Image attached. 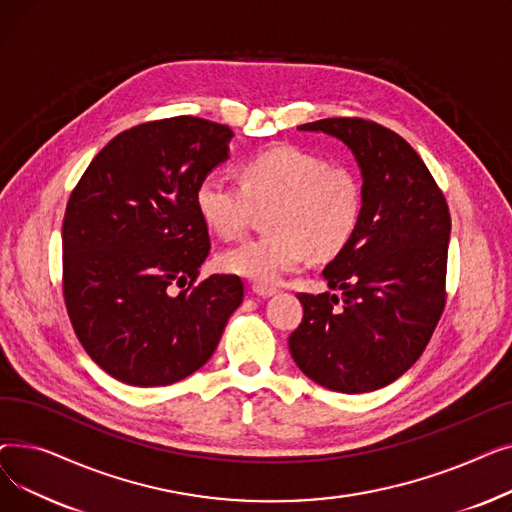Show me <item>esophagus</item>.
Here are the masks:
<instances>
[{
	"label": "esophagus",
	"mask_w": 512,
	"mask_h": 512,
	"mask_svg": "<svg viewBox=\"0 0 512 512\" xmlns=\"http://www.w3.org/2000/svg\"><path fill=\"white\" fill-rule=\"evenodd\" d=\"M253 292L257 294V297L267 299V297H274V294L278 292V288L276 286H267V284H253Z\"/></svg>",
	"instance_id": "esophagus-1"
}]
</instances>
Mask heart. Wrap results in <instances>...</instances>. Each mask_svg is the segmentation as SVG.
<instances>
[{"label": "heart", "instance_id": "heart-1", "mask_svg": "<svg viewBox=\"0 0 512 512\" xmlns=\"http://www.w3.org/2000/svg\"><path fill=\"white\" fill-rule=\"evenodd\" d=\"M267 232L220 255L222 270L257 284H276L307 257L340 253L357 232L363 195L359 180L299 147H274L249 157L240 182L207 174L195 188L201 222L222 238H238L257 207H270Z\"/></svg>", "mask_w": 512, "mask_h": 512}]
</instances>
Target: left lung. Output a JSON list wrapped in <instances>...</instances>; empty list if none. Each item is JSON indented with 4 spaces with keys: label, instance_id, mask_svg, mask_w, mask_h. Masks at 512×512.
<instances>
[{
    "label": "left lung",
    "instance_id": "left-lung-1",
    "mask_svg": "<svg viewBox=\"0 0 512 512\" xmlns=\"http://www.w3.org/2000/svg\"><path fill=\"white\" fill-rule=\"evenodd\" d=\"M344 141L363 174L357 232L324 278L342 294L299 292L303 321L288 338L299 369L334 392L392 384L425 351L446 307L450 211L417 151L365 118L299 126Z\"/></svg>",
    "mask_w": 512,
    "mask_h": 512
}]
</instances>
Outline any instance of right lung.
Instances as JSON below:
<instances>
[{
    "label": "right lung",
    "instance_id": "obj_1",
    "mask_svg": "<svg viewBox=\"0 0 512 512\" xmlns=\"http://www.w3.org/2000/svg\"><path fill=\"white\" fill-rule=\"evenodd\" d=\"M230 137L195 116L143 122L107 143L70 193L66 311L87 355L124 384L170 386L195 373L242 303L238 276L199 278L211 242L195 188L228 157Z\"/></svg>",
    "mask_w": 512,
    "mask_h": 512
}]
</instances>
